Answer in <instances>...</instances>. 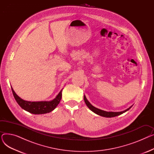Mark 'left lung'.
<instances>
[{
  "mask_svg": "<svg viewBox=\"0 0 154 154\" xmlns=\"http://www.w3.org/2000/svg\"><path fill=\"white\" fill-rule=\"evenodd\" d=\"M84 101H85V102L87 105V106L88 108H89L92 112L95 113L96 114H97V115L100 116H102V117H114L119 116L120 114H123V113L127 112V110H128L132 107V106H131V107H129L128 109H127L125 110H124L122 112H106V111H104V110L99 109L97 108L94 107L93 106H92V105L90 103V102L87 100V99H86L85 95L84 96Z\"/></svg>",
  "mask_w": 154,
  "mask_h": 154,
  "instance_id": "1",
  "label": "left lung"
}]
</instances>
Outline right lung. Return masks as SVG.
<instances>
[{
	"label": "right lung",
	"instance_id": "obj_1",
	"mask_svg": "<svg viewBox=\"0 0 154 154\" xmlns=\"http://www.w3.org/2000/svg\"><path fill=\"white\" fill-rule=\"evenodd\" d=\"M12 91L14 98L19 106L25 110L32 113L33 114H43L46 113L51 112L58 106L61 99H62V90L59 92L56 97L51 101H42V102H29L26 101L20 98L19 97L15 94L13 88Z\"/></svg>",
	"mask_w": 154,
	"mask_h": 154
}]
</instances>
